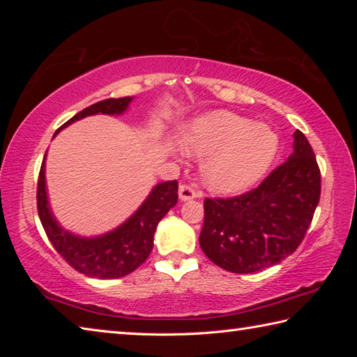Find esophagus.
I'll return each mask as SVG.
<instances>
[{
	"label": "esophagus",
	"instance_id": "esophagus-1",
	"mask_svg": "<svg viewBox=\"0 0 357 357\" xmlns=\"http://www.w3.org/2000/svg\"><path fill=\"white\" fill-rule=\"evenodd\" d=\"M202 195V192L190 184H181L179 185V198L183 202L193 200V198H198Z\"/></svg>",
	"mask_w": 357,
	"mask_h": 357
}]
</instances>
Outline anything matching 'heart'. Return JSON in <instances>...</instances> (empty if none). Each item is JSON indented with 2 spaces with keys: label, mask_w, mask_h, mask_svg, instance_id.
Returning <instances> with one entry per match:
<instances>
[{
  "label": "heart",
  "mask_w": 357,
  "mask_h": 357,
  "mask_svg": "<svg viewBox=\"0 0 357 357\" xmlns=\"http://www.w3.org/2000/svg\"><path fill=\"white\" fill-rule=\"evenodd\" d=\"M183 146L187 153L206 154L202 170L213 189L239 192L268 172L279 151V135L234 113L213 112L192 121Z\"/></svg>",
  "instance_id": "obj_1"
}]
</instances>
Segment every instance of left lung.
I'll return each instance as SVG.
<instances>
[{"mask_svg": "<svg viewBox=\"0 0 357 357\" xmlns=\"http://www.w3.org/2000/svg\"><path fill=\"white\" fill-rule=\"evenodd\" d=\"M293 148L255 189L204 198L200 245L222 269L257 273L291 255L304 239L321 195V173L301 130L294 132Z\"/></svg>", "mask_w": 357, "mask_h": 357, "instance_id": "left-lung-1", "label": "left lung"}]
</instances>
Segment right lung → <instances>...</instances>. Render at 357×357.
<instances>
[{"mask_svg":"<svg viewBox=\"0 0 357 357\" xmlns=\"http://www.w3.org/2000/svg\"><path fill=\"white\" fill-rule=\"evenodd\" d=\"M132 98L105 99L78 112L66 126L91 114H121L128 110ZM53 135V137H55ZM178 203V181L157 184L149 197L123 225L113 231L96 238L75 236L59 225L53 217L47 200L45 189V157L40 165L38 181V213L47 238L55 250L78 273L96 279H119L146 261L154 245L157 223Z\"/></svg>","mask_w":357,"mask_h":357,"instance_id":"right-lung-1","label":"right lung"}]
</instances>
